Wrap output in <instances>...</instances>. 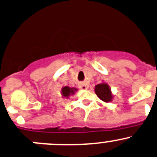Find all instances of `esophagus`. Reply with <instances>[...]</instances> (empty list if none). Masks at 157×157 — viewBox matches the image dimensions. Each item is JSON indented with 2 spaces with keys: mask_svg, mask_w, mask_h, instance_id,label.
Here are the masks:
<instances>
[{
  "mask_svg": "<svg viewBox=\"0 0 157 157\" xmlns=\"http://www.w3.org/2000/svg\"><path fill=\"white\" fill-rule=\"evenodd\" d=\"M88 88V86H86V84H82L81 86H80V89L82 90H86Z\"/></svg>",
  "mask_w": 157,
  "mask_h": 157,
  "instance_id": "1",
  "label": "esophagus"
}]
</instances>
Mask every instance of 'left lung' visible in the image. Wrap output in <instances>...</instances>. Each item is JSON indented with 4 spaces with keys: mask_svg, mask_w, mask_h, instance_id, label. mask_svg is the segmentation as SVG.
Returning <instances> with one entry per match:
<instances>
[{
    "mask_svg": "<svg viewBox=\"0 0 157 157\" xmlns=\"http://www.w3.org/2000/svg\"><path fill=\"white\" fill-rule=\"evenodd\" d=\"M94 91L97 97L105 103H109L113 100V96L111 92L110 87L107 83L103 82V83L96 85Z\"/></svg>",
    "mask_w": 157,
    "mask_h": 157,
    "instance_id": "1",
    "label": "left lung"
}]
</instances>
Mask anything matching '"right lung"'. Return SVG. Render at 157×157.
Listing matches in <instances>:
<instances>
[{"label":"right lung","instance_id":"obj_1","mask_svg":"<svg viewBox=\"0 0 157 157\" xmlns=\"http://www.w3.org/2000/svg\"><path fill=\"white\" fill-rule=\"evenodd\" d=\"M77 91V89L75 87H70L68 86H63L61 89V95L64 98H69L71 95H74Z\"/></svg>","mask_w":157,"mask_h":157}]
</instances>
